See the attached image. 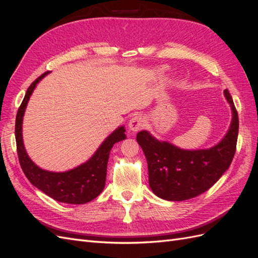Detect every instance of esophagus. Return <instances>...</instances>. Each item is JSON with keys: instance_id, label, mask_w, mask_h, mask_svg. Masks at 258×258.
<instances>
[{"instance_id": "34e87169", "label": "esophagus", "mask_w": 258, "mask_h": 258, "mask_svg": "<svg viewBox=\"0 0 258 258\" xmlns=\"http://www.w3.org/2000/svg\"><path fill=\"white\" fill-rule=\"evenodd\" d=\"M145 124V119L142 115H135L129 121V129L132 132H137L139 130H141Z\"/></svg>"}]
</instances>
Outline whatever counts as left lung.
I'll return each mask as SVG.
<instances>
[{
  "instance_id": "left-lung-1",
  "label": "left lung",
  "mask_w": 258,
  "mask_h": 258,
  "mask_svg": "<svg viewBox=\"0 0 258 258\" xmlns=\"http://www.w3.org/2000/svg\"><path fill=\"white\" fill-rule=\"evenodd\" d=\"M230 106L231 121L220 142L202 150H184L140 131L137 141L144 152L148 183L156 196L168 201H184L212 187L228 170L236 152L239 118L229 91H224Z\"/></svg>"
}]
</instances>
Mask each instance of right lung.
<instances>
[{"instance_id": "add662e5", "label": "right lung", "mask_w": 258, "mask_h": 258, "mask_svg": "<svg viewBox=\"0 0 258 258\" xmlns=\"http://www.w3.org/2000/svg\"><path fill=\"white\" fill-rule=\"evenodd\" d=\"M48 73H44L31 84L17 113L15 136H16L20 166L30 183L52 199L70 205L87 204L97 198L104 189L107 161L111 150L114 144L126 139V135H124L126 129L124 126L116 128L111 135L105 138L87 161L73 169L63 171V172H53V171L38 167L30 158L23 144L22 122L30 97L32 96L36 85Z\"/></svg>"}]
</instances>
